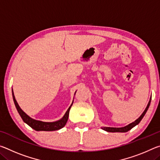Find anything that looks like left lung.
I'll use <instances>...</instances> for the list:
<instances>
[{"label": "left lung", "instance_id": "8db88e82", "mask_svg": "<svg viewBox=\"0 0 160 160\" xmlns=\"http://www.w3.org/2000/svg\"><path fill=\"white\" fill-rule=\"evenodd\" d=\"M150 102H151V97L150 99V101H149L148 104L147 105V107H146L145 109L144 110V112H143V113H142L141 115H140V117L138 119H136V120H135L134 122L130 123V124H128V125H127V126H124V127H121V128H113V127H102V129L104 130V131H105L111 132H126L127 131H130V130H131V128H132L133 127H135V126L138 125V124L140 122V121L142 120V118L144 117V116L146 113V112H147L149 107H150Z\"/></svg>", "mask_w": 160, "mask_h": 160}]
</instances>
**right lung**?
Returning <instances> with one entry per match:
<instances>
[{"label":"right lung","mask_w":160,"mask_h":160,"mask_svg":"<svg viewBox=\"0 0 160 160\" xmlns=\"http://www.w3.org/2000/svg\"><path fill=\"white\" fill-rule=\"evenodd\" d=\"M12 94L13 101H14L15 107L18 110L19 114L20 115L21 118H22L24 122L26 123L28 126H30L31 128L34 129L35 131H57V130L63 128L65 125L66 124L68 119L70 109V108H71L73 101H72L71 105H70L68 109V110L66 111V113H65L64 116L60 119V120L54 121V122H44V121H42L35 120V119L31 118L30 116H29L25 112H23L22 109L19 106L17 101H16L15 97L14 95V92H13L12 90Z\"/></svg>","instance_id":"right-lung-1"}]
</instances>
